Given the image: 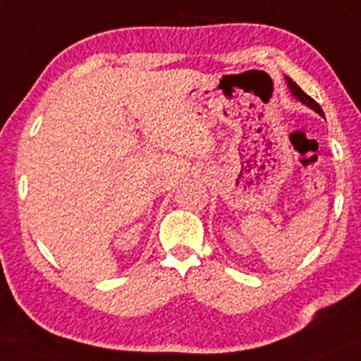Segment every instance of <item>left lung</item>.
<instances>
[{
    "label": "left lung",
    "instance_id": "obj_1",
    "mask_svg": "<svg viewBox=\"0 0 361 361\" xmlns=\"http://www.w3.org/2000/svg\"><path fill=\"white\" fill-rule=\"evenodd\" d=\"M286 82H288V87H289V90H291V93H293V95H295V97H296V99L301 102V104L308 105V106H310V109H313V110H314V112H318L319 115H322V117H324V114H323L322 106H319V105L317 104V102H314L313 99H311V97H310V95H306V93H305L303 90H301V88H300V87H298V85H296V83H295V82H293V80H291V78H289V77H286Z\"/></svg>",
    "mask_w": 361,
    "mask_h": 361
}]
</instances>
